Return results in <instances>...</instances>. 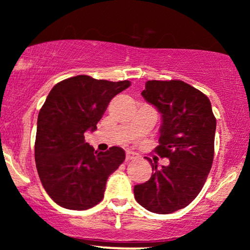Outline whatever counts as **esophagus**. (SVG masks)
<instances>
[{
  "label": "esophagus",
  "instance_id": "obj_1",
  "mask_svg": "<svg viewBox=\"0 0 250 250\" xmlns=\"http://www.w3.org/2000/svg\"><path fill=\"white\" fill-rule=\"evenodd\" d=\"M139 157V154L134 153V151H130L128 150L127 153H125V159H127V161H130V160H135Z\"/></svg>",
  "mask_w": 250,
  "mask_h": 250
}]
</instances>
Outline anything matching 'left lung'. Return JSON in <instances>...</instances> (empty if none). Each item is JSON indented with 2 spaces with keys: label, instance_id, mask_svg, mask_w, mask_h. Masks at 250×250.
I'll return each mask as SVG.
<instances>
[{
  "label": "left lung",
  "instance_id": "obj_1",
  "mask_svg": "<svg viewBox=\"0 0 250 250\" xmlns=\"http://www.w3.org/2000/svg\"><path fill=\"white\" fill-rule=\"evenodd\" d=\"M141 95L162 117L160 145L155 151L169 159L147 182L134 187L135 200L151 213L170 214L187 207L205 185L214 159L216 119L207 96L188 83L146 82Z\"/></svg>",
  "mask_w": 250,
  "mask_h": 250
}]
</instances>
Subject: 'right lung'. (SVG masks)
I'll list each match as a JSON object with an SVG mask.
<instances>
[{"instance_id":"right-lung-1","label":"right lung","mask_w":250,"mask_h":250,"mask_svg":"<svg viewBox=\"0 0 250 250\" xmlns=\"http://www.w3.org/2000/svg\"><path fill=\"white\" fill-rule=\"evenodd\" d=\"M130 85L79 75L54 85L37 117L35 162L43 188L54 202L85 210L101 202L109 175L125 161V150L95 151L84 141L96 130L109 102Z\"/></svg>"}]
</instances>
